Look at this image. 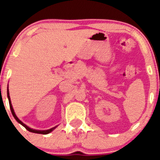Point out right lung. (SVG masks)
I'll list each match as a JSON object with an SVG mask.
<instances>
[{
	"label": "right lung",
	"mask_w": 160,
	"mask_h": 160,
	"mask_svg": "<svg viewBox=\"0 0 160 160\" xmlns=\"http://www.w3.org/2000/svg\"><path fill=\"white\" fill-rule=\"evenodd\" d=\"M7 96H8V101H9V105H10V108H11V113H12V115L14 117V118L16 119V121H17L18 123H20V124L22 125L23 127H25L27 129L28 131V132H32V133H42V134H47V133H49L50 132H52V131L55 129V128L58 126V125L54 126V127L52 128H49V129H47V130H37V129H34V128H32L30 127H28L27 125L25 124V123H23L22 121L21 120H19L18 118L16 116L15 112H14V110L13 108V106H12V104H11V98H10V95H9V90H8V89H7Z\"/></svg>",
	"instance_id": "1"
}]
</instances>
